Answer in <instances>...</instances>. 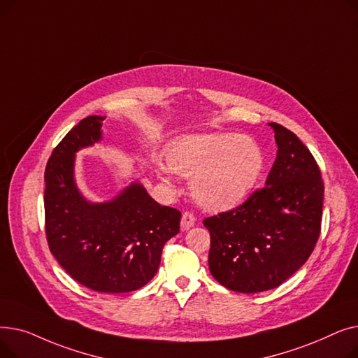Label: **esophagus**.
I'll return each instance as SVG.
<instances>
[{
  "label": "esophagus",
  "mask_w": 358,
  "mask_h": 358,
  "mask_svg": "<svg viewBox=\"0 0 358 358\" xmlns=\"http://www.w3.org/2000/svg\"><path fill=\"white\" fill-rule=\"evenodd\" d=\"M194 223H196V217L193 213H190V212L182 213V217H181V229L182 231L190 229Z\"/></svg>",
  "instance_id": "34e87169"
}]
</instances>
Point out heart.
I'll return each instance as SVG.
<instances>
[{"instance_id": "heart-1", "label": "heart", "mask_w": 358, "mask_h": 358, "mask_svg": "<svg viewBox=\"0 0 358 358\" xmlns=\"http://www.w3.org/2000/svg\"><path fill=\"white\" fill-rule=\"evenodd\" d=\"M150 165L169 187L176 173L193 178L192 193L203 208L227 210L250 197L264 173L266 155L247 135H194L173 142L166 159L157 155Z\"/></svg>"}]
</instances>
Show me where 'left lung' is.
Masks as SVG:
<instances>
[{
    "label": "left lung",
    "instance_id": "8db88e82",
    "mask_svg": "<svg viewBox=\"0 0 358 358\" xmlns=\"http://www.w3.org/2000/svg\"><path fill=\"white\" fill-rule=\"evenodd\" d=\"M268 126L278 149L264 189L236 209L203 220L210 232V273L239 293L278 287L308 261L321 234L319 166L293 131Z\"/></svg>",
    "mask_w": 358,
    "mask_h": 358
}]
</instances>
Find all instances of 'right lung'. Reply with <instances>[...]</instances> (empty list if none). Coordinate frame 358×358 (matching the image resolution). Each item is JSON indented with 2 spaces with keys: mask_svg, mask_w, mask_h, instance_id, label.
I'll return each mask as SVG.
<instances>
[{
  "mask_svg": "<svg viewBox=\"0 0 358 358\" xmlns=\"http://www.w3.org/2000/svg\"><path fill=\"white\" fill-rule=\"evenodd\" d=\"M104 116H88L53 149L45 171L49 250L80 285L101 293L143 287L159 267L181 213L161 206L139 181L108 201L88 200L75 181V155L103 139Z\"/></svg>",
  "mask_w": 358,
  "mask_h": 358,
  "instance_id": "obj_1",
  "label": "right lung"
}]
</instances>
